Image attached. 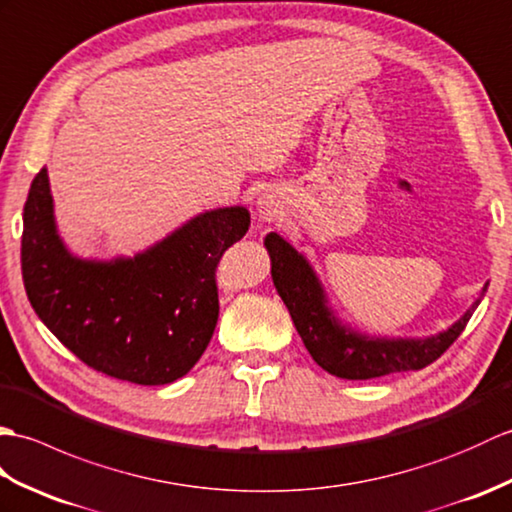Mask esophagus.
<instances>
[{"label":"esophagus","mask_w":512,"mask_h":512,"mask_svg":"<svg viewBox=\"0 0 512 512\" xmlns=\"http://www.w3.org/2000/svg\"><path fill=\"white\" fill-rule=\"evenodd\" d=\"M276 203L274 201H271L269 197H260L258 199V217L260 219H274L276 217Z\"/></svg>","instance_id":"34e87169"}]
</instances>
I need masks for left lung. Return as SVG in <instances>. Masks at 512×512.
I'll return each instance as SVG.
<instances>
[{
    "mask_svg": "<svg viewBox=\"0 0 512 512\" xmlns=\"http://www.w3.org/2000/svg\"><path fill=\"white\" fill-rule=\"evenodd\" d=\"M265 247L271 256V278L287 304L295 331L300 333L306 350L317 366L339 379L366 381L392 372L420 370L434 363L471 320L480 300L453 324L449 331L427 339H372L342 326L326 306L320 280L302 254L278 234H267Z\"/></svg>",
    "mask_w": 512,
    "mask_h": 512,
    "instance_id": "1",
    "label": "left lung"
}]
</instances>
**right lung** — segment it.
<instances>
[{"mask_svg":"<svg viewBox=\"0 0 512 512\" xmlns=\"http://www.w3.org/2000/svg\"><path fill=\"white\" fill-rule=\"evenodd\" d=\"M247 227L245 208H219L133 258H74L56 234L41 168L24 206V287L41 322L89 368L138 385L173 383L210 344L219 320L217 265Z\"/></svg>","mask_w":512,"mask_h":512,"instance_id":"obj_1","label":"right lung"}]
</instances>
